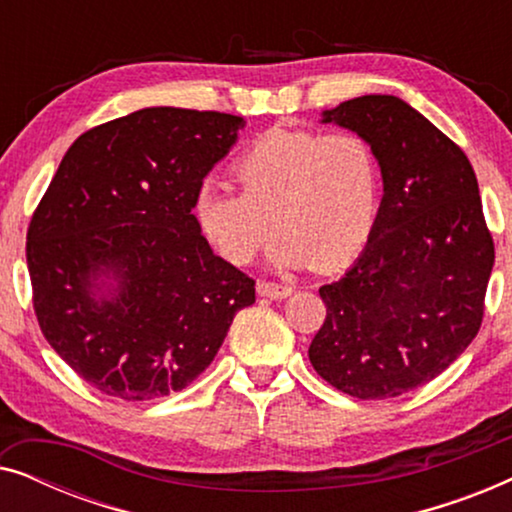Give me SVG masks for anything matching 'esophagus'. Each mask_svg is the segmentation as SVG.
Returning <instances> with one entry per match:
<instances>
[{
  "label": "esophagus",
  "mask_w": 512,
  "mask_h": 512,
  "mask_svg": "<svg viewBox=\"0 0 512 512\" xmlns=\"http://www.w3.org/2000/svg\"><path fill=\"white\" fill-rule=\"evenodd\" d=\"M256 291H258V296H263V298H286V296H291L293 293V286L291 284H277V282H258V286H256Z\"/></svg>",
  "instance_id": "esophagus-1"
}]
</instances>
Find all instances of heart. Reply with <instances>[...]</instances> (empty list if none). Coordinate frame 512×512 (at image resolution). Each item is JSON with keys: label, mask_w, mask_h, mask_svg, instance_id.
Here are the masks:
<instances>
[{"label": "heart", "mask_w": 512, "mask_h": 512, "mask_svg": "<svg viewBox=\"0 0 512 512\" xmlns=\"http://www.w3.org/2000/svg\"><path fill=\"white\" fill-rule=\"evenodd\" d=\"M242 191L205 184L195 219L212 247L247 265L284 235L277 261L335 270L352 261L373 230L380 167L368 137L354 130L272 128L237 158Z\"/></svg>", "instance_id": "1"}]
</instances>
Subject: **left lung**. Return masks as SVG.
Here are the masks:
<instances>
[{"label":"left lung","mask_w":512,"mask_h":512,"mask_svg":"<svg viewBox=\"0 0 512 512\" xmlns=\"http://www.w3.org/2000/svg\"><path fill=\"white\" fill-rule=\"evenodd\" d=\"M324 121L368 137L384 198L363 254L319 289L326 319L307 354L335 389L382 401L431 382L478 335L494 240L466 153L410 104L363 95Z\"/></svg>","instance_id":"obj_1"}]
</instances>
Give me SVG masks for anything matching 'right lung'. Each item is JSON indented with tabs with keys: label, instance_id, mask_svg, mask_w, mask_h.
<instances>
[{
	"label": "right lung",
	"instance_id": "add662e5",
	"mask_svg": "<svg viewBox=\"0 0 512 512\" xmlns=\"http://www.w3.org/2000/svg\"><path fill=\"white\" fill-rule=\"evenodd\" d=\"M240 116L139 109L69 146L27 228L39 328L76 375L123 401L181 391L214 361L256 282L214 256L193 214ZM119 282L94 300L96 277Z\"/></svg>",
	"mask_w": 512,
	"mask_h": 512
}]
</instances>
